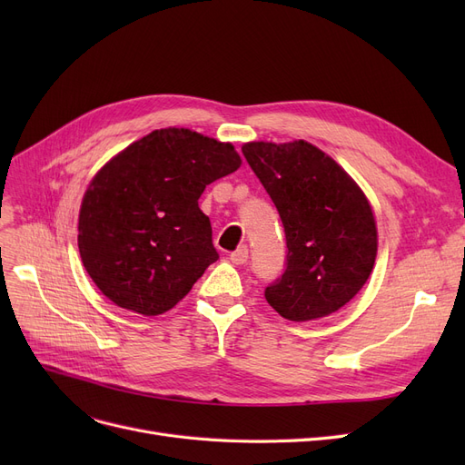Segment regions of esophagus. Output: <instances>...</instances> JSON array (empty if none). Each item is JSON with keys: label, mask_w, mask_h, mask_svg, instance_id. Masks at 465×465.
I'll use <instances>...</instances> for the list:
<instances>
[{"label": "esophagus", "mask_w": 465, "mask_h": 465, "mask_svg": "<svg viewBox=\"0 0 465 465\" xmlns=\"http://www.w3.org/2000/svg\"><path fill=\"white\" fill-rule=\"evenodd\" d=\"M230 260H232L235 265L247 263V262H249V249H247L245 245L239 247L235 252H232V254H230Z\"/></svg>", "instance_id": "34e87169"}]
</instances>
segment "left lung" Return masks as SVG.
I'll use <instances>...</instances> for the list:
<instances>
[{
    "label": "left lung",
    "instance_id": "left-lung-1",
    "mask_svg": "<svg viewBox=\"0 0 465 465\" xmlns=\"http://www.w3.org/2000/svg\"><path fill=\"white\" fill-rule=\"evenodd\" d=\"M241 151L286 233V272L265 288V300L292 322L324 319L347 305L373 272V207L343 167L303 139L251 141Z\"/></svg>",
    "mask_w": 465,
    "mask_h": 465
}]
</instances>
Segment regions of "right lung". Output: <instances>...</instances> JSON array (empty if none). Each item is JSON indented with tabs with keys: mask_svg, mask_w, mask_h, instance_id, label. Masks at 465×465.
I'll use <instances>...</instances> for the list:
<instances>
[{
	"mask_svg": "<svg viewBox=\"0 0 465 465\" xmlns=\"http://www.w3.org/2000/svg\"><path fill=\"white\" fill-rule=\"evenodd\" d=\"M239 167L232 143L188 128L154 130L113 156L79 211L81 260L102 294L144 316L175 307L218 260L200 195Z\"/></svg>",
	"mask_w": 465,
	"mask_h": 465,
	"instance_id": "obj_1",
	"label": "right lung"
}]
</instances>
